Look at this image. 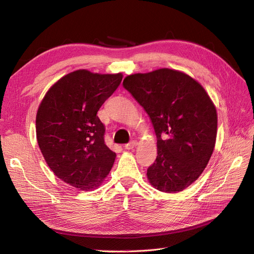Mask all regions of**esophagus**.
<instances>
[{"mask_svg": "<svg viewBox=\"0 0 254 254\" xmlns=\"http://www.w3.org/2000/svg\"><path fill=\"white\" fill-rule=\"evenodd\" d=\"M136 144H137V142H136L135 140H132V141H130L129 143L125 144V146H124V147H125L126 149H132L133 147H135V146H136Z\"/></svg>", "mask_w": 254, "mask_h": 254, "instance_id": "34e87169", "label": "esophagus"}]
</instances>
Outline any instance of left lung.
<instances>
[{"instance_id": "8db88e82", "label": "left lung", "mask_w": 254, "mask_h": 254, "mask_svg": "<svg viewBox=\"0 0 254 254\" xmlns=\"http://www.w3.org/2000/svg\"><path fill=\"white\" fill-rule=\"evenodd\" d=\"M147 112L157 135L158 156L147 168L151 186L181 191L198 179L212 156L217 113L199 82L182 72L160 68L123 81Z\"/></svg>"}]
</instances>
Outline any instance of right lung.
I'll return each instance as SVG.
<instances>
[{
	"label": "right lung",
	"mask_w": 254,
	"mask_h": 254,
	"mask_svg": "<svg viewBox=\"0 0 254 254\" xmlns=\"http://www.w3.org/2000/svg\"><path fill=\"white\" fill-rule=\"evenodd\" d=\"M119 74L72 72L48 91L36 118L38 145L53 173L70 186L89 190L102 184L117 155L105 143L97 117L118 89Z\"/></svg>",
	"instance_id": "1"
}]
</instances>
